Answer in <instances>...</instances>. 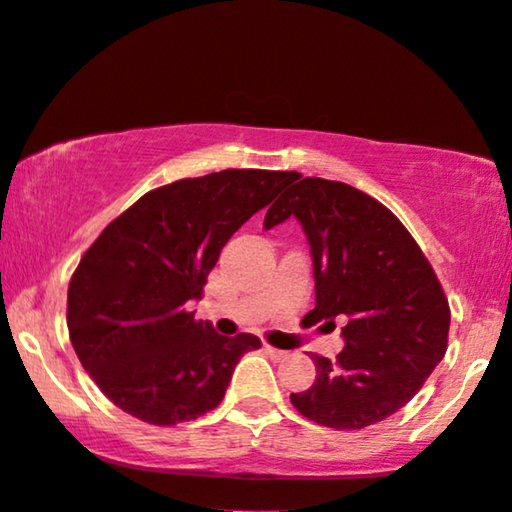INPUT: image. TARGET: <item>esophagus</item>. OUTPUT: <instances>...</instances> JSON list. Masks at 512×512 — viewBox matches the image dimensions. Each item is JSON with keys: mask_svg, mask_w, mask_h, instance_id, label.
<instances>
[{"mask_svg": "<svg viewBox=\"0 0 512 512\" xmlns=\"http://www.w3.org/2000/svg\"><path fill=\"white\" fill-rule=\"evenodd\" d=\"M264 353H267V356L271 358V360H283L285 356H288V353L285 351H281V349H274V346H264Z\"/></svg>", "mask_w": 512, "mask_h": 512, "instance_id": "34e87169", "label": "esophagus"}]
</instances>
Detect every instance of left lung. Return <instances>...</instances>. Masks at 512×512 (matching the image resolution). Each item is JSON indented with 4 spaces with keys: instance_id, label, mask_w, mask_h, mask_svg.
I'll list each match as a JSON object with an SVG mask.
<instances>
[{
    "instance_id": "left-lung-1",
    "label": "left lung",
    "mask_w": 512,
    "mask_h": 512,
    "mask_svg": "<svg viewBox=\"0 0 512 512\" xmlns=\"http://www.w3.org/2000/svg\"><path fill=\"white\" fill-rule=\"evenodd\" d=\"M295 180L267 210L264 229L297 217L316 281L311 316L332 325L344 316L346 325L337 360L313 356L316 381L290 400L320 426L358 431L410 403L445 358L449 304L391 210L344 182Z\"/></svg>"
}]
</instances>
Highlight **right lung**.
<instances>
[{
  "label": "right lung",
  "mask_w": 512,
  "mask_h": 512,
  "mask_svg": "<svg viewBox=\"0 0 512 512\" xmlns=\"http://www.w3.org/2000/svg\"><path fill=\"white\" fill-rule=\"evenodd\" d=\"M295 173L231 168L177 180L133 203L98 236L67 290L74 351L119 410L175 426L215 410L248 332L222 337L185 304L201 299L231 236Z\"/></svg>",
  "instance_id": "obj_1"
}]
</instances>
